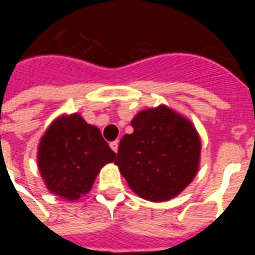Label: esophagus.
Returning a JSON list of instances; mask_svg holds the SVG:
<instances>
[{
	"mask_svg": "<svg viewBox=\"0 0 255 255\" xmlns=\"http://www.w3.org/2000/svg\"><path fill=\"white\" fill-rule=\"evenodd\" d=\"M111 149L115 151V153H117V150H119V140H113V142H111Z\"/></svg>",
	"mask_w": 255,
	"mask_h": 255,
	"instance_id": "obj_1",
	"label": "esophagus"
}]
</instances>
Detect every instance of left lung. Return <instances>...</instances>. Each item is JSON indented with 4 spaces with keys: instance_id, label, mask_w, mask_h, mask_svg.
Listing matches in <instances>:
<instances>
[{
    "instance_id": "8db88e82",
    "label": "left lung",
    "mask_w": 255,
    "mask_h": 255,
    "mask_svg": "<svg viewBox=\"0 0 255 255\" xmlns=\"http://www.w3.org/2000/svg\"><path fill=\"white\" fill-rule=\"evenodd\" d=\"M115 161L131 190L153 202L168 201L195 177L201 140L187 119L166 106L139 112Z\"/></svg>"
}]
</instances>
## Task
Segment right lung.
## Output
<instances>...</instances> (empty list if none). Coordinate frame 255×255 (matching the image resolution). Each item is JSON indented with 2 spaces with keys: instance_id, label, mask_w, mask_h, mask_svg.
<instances>
[{
  "instance_id": "1",
  "label": "right lung",
  "mask_w": 255,
  "mask_h": 255,
  "mask_svg": "<svg viewBox=\"0 0 255 255\" xmlns=\"http://www.w3.org/2000/svg\"><path fill=\"white\" fill-rule=\"evenodd\" d=\"M115 157L98 128L71 115L56 120L43 135L38 165L47 188L73 201L90 191L101 168Z\"/></svg>"
}]
</instances>
